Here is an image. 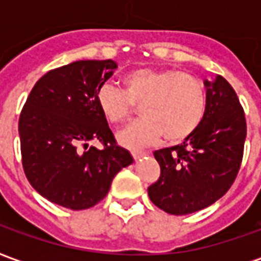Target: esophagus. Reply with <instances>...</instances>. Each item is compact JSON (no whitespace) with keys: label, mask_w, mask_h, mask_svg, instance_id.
I'll return each instance as SVG.
<instances>
[{"label":"esophagus","mask_w":261,"mask_h":261,"mask_svg":"<svg viewBox=\"0 0 261 261\" xmlns=\"http://www.w3.org/2000/svg\"><path fill=\"white\" fill-rule=\"evenodd\" d=\"M131 153H133V156H134V159H136V161L141 159L142 156L145 155V152H142V151H137V149H134V151H133Z\"/></svg>","instance_id":"esophagus-1"}]
</instances>
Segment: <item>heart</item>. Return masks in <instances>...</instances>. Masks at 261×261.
<instances>
[{"instance_id": "heart-1", "label": "heart", "mask_w": 261, "mask_h": 261, "mask_svg": "<svg viewBox=\"0 0 261 261\" xmlns=\"http://www.w3.org/2000/svg\"><path fill=\"white\" fill-rule=\"evenodd\" d=\"M96 103L112 124L124 123L140 108L141 120L120 131L119 140L127 147L151 145L164 137L170 144L190 137L201 124L207 93L194 75L175 69H134L123 76V91L103 84L97 88Z\"/></svg>"}]
</instances>
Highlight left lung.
<instances>
[{
  "mask_svg": "<svg viewBox=\"0 0 261 261\" xmlns=\"http://www.w3.org/2000/svg\"><path fill=\"white\" fill-rule=\"evenodd\" d=\"M207 109L201 124L180 145L153 152L161 176L148 187L165 213L186 215L219 200L233 185L243 158L246 117L224 76L205 81Z\"/></svg>",
  "mask_w": 261,
  "mask_h": 261,
  "instance_id": "8db88e82",
  "label": "left lung"
}]
</instances>
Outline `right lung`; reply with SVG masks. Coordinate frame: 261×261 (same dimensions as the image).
<instances>
[{
  "label": "right lung",
  "mask_w": 261,
  "mask_h": 261,
  "mask_svg": "<svg viewBox=\"0 0 261 261\" xmlns=\"http://www.w3.org/2000/svg\"><path fill=\"white\" fill-rule=\"evenodd\" d=\"M116 67L113 60H82L51 69L26 99L19 116L22 166L48 201L71 210L93 207L114 176L133 164L96 103L97 88ZM89 141L103 148H88Z\"/></svg>",
  "instance_id": "right-lung-1"
}]
</instances>
